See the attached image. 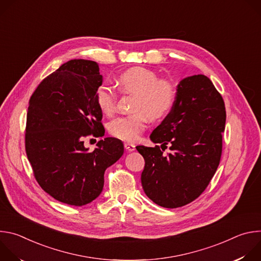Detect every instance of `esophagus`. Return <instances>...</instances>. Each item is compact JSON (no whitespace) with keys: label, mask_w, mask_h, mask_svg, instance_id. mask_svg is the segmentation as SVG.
<instances>
[{"label":"esophagus","mask_w":261,"mask_h":261,"mask_svg":"<svg viewBox=\"0 0 261 261\" xmlns=\"http://www.w3.org/2000/svg\"><path fill=\"white\" fill-rule=\"evenodd\" d=\"M124 146H125L127 152H133L135 150V145L133 143H130V142H125Z\"/></svg>","instance_id":"obj_1"}]
</instances>
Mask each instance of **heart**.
Segmentation results:
<instances>
[{"instance_id": "obj_1", "label": "heart", "mask_w": 261, "mask_h": 261, "mask_svg": "<svg viewBox=\"0 0 261 261\" xmlns=\"http://www.w3.org/2000/svg\"><path fill=\"white\" fill-rule=\"evenodd\" d=\"M117 83L127 94L135 95L132 103L134 113L122 116L109 124L110 134L125 141H135L143 132L147 118L151 121L164 119L172 110L176 100L173 84L159 80L157 74L145 68H132L120 74ZM96 102L102 113L111 116L117 107V94L108 86L96 91Z\"/></svg>"}]
</instances>
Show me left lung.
I'll return each mask as SVG.
<instances>
[{
	"label": "left lung",
	"mask_w": 261,
	"mask_h": 261,
	"mask_svg": "<svg viewBox=\"0 0 261 261\" xmlns=\"http://www.w3.org/2000/svg\"><path fill=\"white\" fill-rule=\"evenodd\" d=\"M225 121L224 100L211 80L202 74L184 79L172 110L150 136L161 147L136 146L144 159L146 196L166 208L198 198L219 166ZM167 144L172 153L165 155Z\"/></svg>",
	"instance_id": "left-lung-1"
}]
</instances>
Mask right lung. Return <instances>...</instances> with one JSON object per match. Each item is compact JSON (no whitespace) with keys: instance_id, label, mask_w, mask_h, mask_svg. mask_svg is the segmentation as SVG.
Wrapping results in <instances>:
<instances>
[{"instance_id":"obj_1","label":"right lung","mask_w":261,"mask_h":261,"mask_svg":"<svg viewBox=\"0 0 261 261\" xmlns=\"http://www.w3.org/2000/svg\"><path fill=\"white\" fill-rule=\"evenodd\" d=\"M102 75L96 62L71 60L49 74L32 94L24 146L34 176L55 199L82 206L102 192L104 172L124 153L120 139L106 137L91 153L87 136L102 137L96 91Z\"/></svg>"}]
</instances>
